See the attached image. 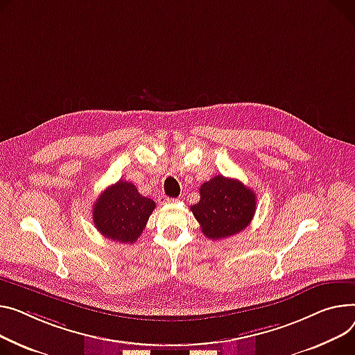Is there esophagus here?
Here are the masks:
<instances>
[{
	"instance_id": "obj_1",
	"label": "esophagus",
	"mask_w": 355,
	"mask_h": 355,
	"mask_svg": "<svg viewBox=\"0 0 355 355\" xmlns=\"http://www.w3.org/2000/svg\"><path fill=\"white\" fill-rule=\"evenodd\" d=\"M164 201H165V202H168V204H174V202H177L178 200H177V198H170V197H168V198H165Z\"/></svg>"
}]
</instances>
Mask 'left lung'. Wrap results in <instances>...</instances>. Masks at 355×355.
I'll use <instances>...</instances> for the list:
<instances>
[{"label":"left lung","instance_id":"obj_1","mask_svg":"<svg viewBox=\"0 0 355 355\" xmlns=\"http://www.w3.org/2000/svg\"><path fill=\"white\" fill-rule=\"evenodd\" d=\"M257 207V197L241 181L216 175L200 187V201L191 207L205 237L221 240L245 230Z\"/></svg>","mask_w":355,"mask_h":355}]
</instances>
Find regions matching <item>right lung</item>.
Wrapping results in <instances>:
<instances>
[{
  "label": "right lung",
  "mask_w": 355,
  "mask_h": 355,
  "mask_svg": "<svg viewBox=\"0 0 355 355\" xmlns=\"http://www.w3.org/2000/svg\"><path fill=\"white\" fill-rule=\"evenodd\" d=\"M155 202L141 196L132 182L108 187L92 207V221L105 239L131 244L143 234Z\"/></svg>",
  "instance_id": "1"
}]
</instances>
